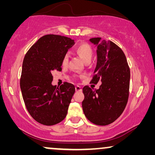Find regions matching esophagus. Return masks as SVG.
Here are the masks:
<instances>
[{"mask_svg": "<svg viewBox=\"0 0 155 155\" xmlns=\"http://www.w3.org/2000/svg\"><path fill=\"white\" fill-rule=\"evenodd\" d=\"M75 90L77 91V92H80V91H82V87L79 85L75 86Z\"/></svg>", "mask_w": 155, "mask_h": 155, "instance_id": "obj_1", "label": "esophagus"}]
</instances>
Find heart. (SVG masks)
Masks as SVG:
<instances>
[{
  "instance_id": "obj_1",
  "label": "heart",
  "mask_w": 155,
  "mask_h": 155,
  "mask_svg": "<svg viewBox=\"0 0 155 155\" xmlns=\"http://www.w3.org/2000/svg\"><path fill=\"white\" fill-rule=\"evenodd\" d=\"M75 51L76 54L82 58V60L83 61L84 63L87 62V61H90L91 59H92L93 51L92 47H91V46L87 43L80 44L79 45L75 48ZM68 59L69 56L68 54H65L64 56H63L62 61H61V65H62V66H66L68 65Z\"/></svg>"
}]
</instances>
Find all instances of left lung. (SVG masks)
<instances>
[{
	"mask_svg": "<svg viewBox=\"0 0 155 155\" xmlns=\"http://www.w3.org/2000/svg\"><path fill=\"white\" fill-rule=\"evenodd\" d=\"M97 46V62L90 83L101 84L98 90L86 85L82 89V106L87 118L94 124L107 126L117 119L128 102L130 72L126 57L111 41L92 38Z\"/></svg>",
	"mask_w": 155,
	"mask_h": 155,
	"instance_id": "8db88e82",
	"label": "left lung"
}]
</instances>
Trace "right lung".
<instances>
[{
	"label": "right lung",
	"mask_w": 155,
	"mask_h": 155,
	"mask_svg": "<svg viewBox=\"0 0 155 155\" xmlns=\"http://www.w3.org/2000/svg\"><path fill=\"white\" fill-rule=\"evenodd\" d=\"M75 42L61 35H47L28 50L23 60L20 88L25 107L39 124L53 126L64 119L75 88L65 82L52 85V73L61 71V61Z\"/></svg>",
	"instance_id": "obj_1"
}]
</instances>
